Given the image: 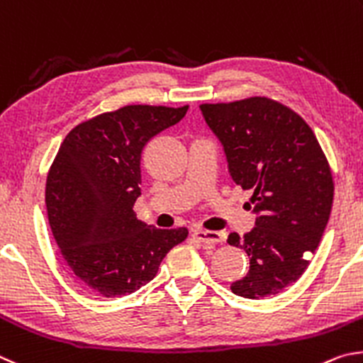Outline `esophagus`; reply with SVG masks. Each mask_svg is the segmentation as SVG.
Masks as SVG:
<instances>
[{
    "label": "esophagus",
    "instance_id": "esophagus-1",
    "mask_svg": "<svg viewBox=\"0 0 363 363\" xmlns=\"http://www.w3.org/2000/svg\"><path fill=\"white\" fill-rule=\"evenodd\" d=\"M193 238L196 240H199V242H204V244H218V242H223V240H225V234L217 233V231L194 230Z\"/></svg>",
    "mask_w": 363,
    "mask_h": 363
}]
</instances>
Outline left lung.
<instances>
[{
  "mask_svg": "<svg viewBox=\"0 0 363 363\" xmlns=\"http://www.w3.org/2000/svg\"><path fill=\"white\" fill-rule=\"evenodd\" d=\"M201 111L223 145L234 183L253 193L257 226L228 238L250 258L233 294L250 300L281 294L306 271L328 223L335 183L325 152L306 121L277 100L202 104Z\"/></svg>",
  "mask_w": 363,
  "mask_h": 363,
  "instance_id": "1",
  "label": "left lung"
}]
</instances>
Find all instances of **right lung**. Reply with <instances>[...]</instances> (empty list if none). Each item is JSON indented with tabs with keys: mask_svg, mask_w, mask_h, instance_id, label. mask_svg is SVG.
<instances>
[{
	"mask_svg": "<svg viewBox=\"0 0 363 363\" xmlns=\"http://www.w3.org/2000/svg\"><path fill=\"white\" fill-rule=\"evenodd\" d=\"M188 111L127 105L69 130L46 180L49 225L79 281L105 298L130 295L156 276L186 228L157 230L137 220L145 145Z\"/></svg>",
	"mask_w": 363,
	"mask_h": 363,
	"instance_id": "obj_1",
	"label": "right lung"
}]
</instances>
